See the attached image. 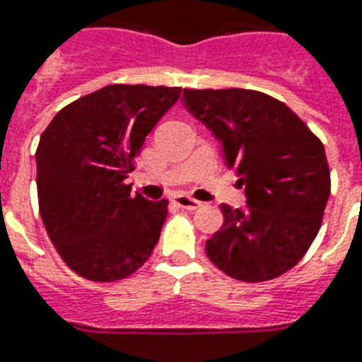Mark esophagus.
Masks as SVG:
<instances>
[{
    "instance_id": "esophagus-1",
    "label": "esophagus",
    "mask_w": 362,
    "mask_h": 362,
    "mask_svg": "<svg viewBox=\"0 0 362 362\" xmlns=\"http://www.w3.org/2000/svg\"><path fill=\"white\" fill-rule=\"evenodd\" d=\"M173 202H175L179 207H183V209L194 211V209H198V207H202V202H198V199H194V198H190V196H187V194H177L175 198H173Z\"/></svg>"
}]
</instances>
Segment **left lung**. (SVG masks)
Segmentation results:
<instances>
[{
	"instance_id": "8db88e82",
	"label": "left lung",
	"mask_w": 362,
	"mask_h": 362,
	"mask_svg": "<svg viewBox=\"0 0 362 362\" xmlns=\"http://www.w3.org/2000/svg\"><path fill=\"white\" fill-rule=\"evenodd\" d=\"M185 106L222 141L248 209L222 204L205 254L243 282L296 267L322 226L331 172L322 140L282 100L254 89H183Z\"/></svg>"
}]
</instances>
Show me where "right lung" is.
Returning <instances> with one entry per match:
<instances>
[{
	"mask_svg": "<svg viewBox=\"0 0 362 362\" xmlns=\"http://www.w3.org/2000/svg\"><path fill=\"white\" fill-rule=\"evenodd\" d=\"M179 95L181 88L112 83L66 104L40 134V218L57 254L83 279H127L158 243L168 199L132 196L127 177Z\"/></svg>",
	"mask_w": 362,
	"mask_h": 362,
	"instance_id": "obj_1",
	"label": "right lung"
}]
</instances>
